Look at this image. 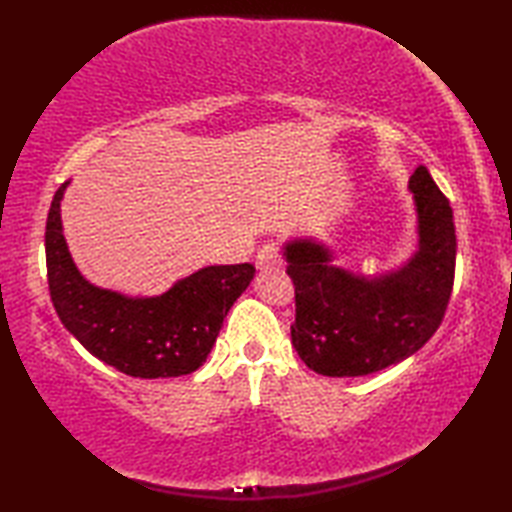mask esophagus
I'll return each mask as SVG.
<instances>
[{
  "mask_svg": "<svg viewBox=\"0 0 512 512\" xmlns=\"http://www.w3.org/2000/svg\"><path fill=\"white\" fill-rule=\"evenodd\" d=\"M255 264L259 270H268V268H275L281 264V250L279 244L275 242H268L262 248L257 250V257H255Z\"/></svg>",
  "mask_w": 512,
  "mask_h": 512,
  "instance_id": "34e87169",
  "label": "esophagus"
}]
</instances>
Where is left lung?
Returning <instances> with one entry per match:
<instances>
[{"label":"left lung","instance_id":"1","mask_svg":"<svg viewBox=\"0 0 512 512\" xmlns=\"http://www.w3.org/2000/svg\"><path fill=\"white\" fill-rule=\"evenodd\" d=\"M418 250L407 264L365 277L332 264L317 239H292L284 255L295 284L292 345L323 376H367L405 361L427 343L447 312L455 275L453 209L427 167L409 178Z\"/></svg>","mask_w":512,"mask_h":512}]
</instances>
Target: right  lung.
<instances>
[{
	"instance_id": "obj_1",
	"label": "right lung",
	"mask_w": 512,
	"mask_h": 512,
	"mask_svg": "<svg viewBox=\"0 0 512 512\" xmlns=\"http://www.w3.org/2000/svg\"><path fill=\"white\" fill-rule=\"evenodd\" d=\"M63 182L46 222L50 297L61 323L85 350L134 378H171L198 369L224 317L255 277L253 264L206 266L158 297H125L92 286L74 266L61 226Z\"/></svg>"
}]
</instances>
